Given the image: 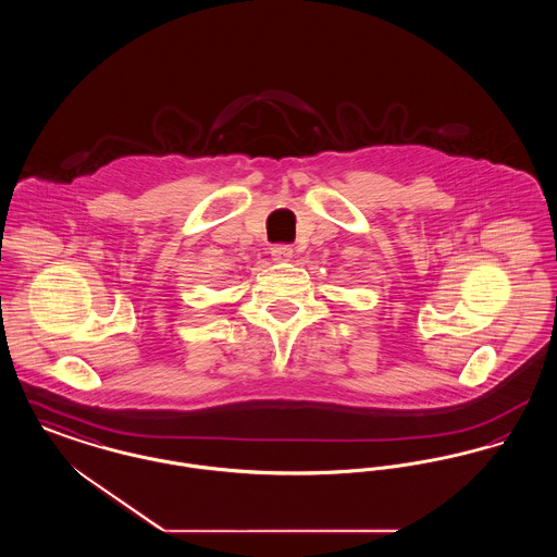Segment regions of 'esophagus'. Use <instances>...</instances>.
<instances>
[{"instance_id": "esophagus-1", "label": "esophagus", "mask_w": 557, "mask_h": 557, "mask_svg": "<svg viewBox=\"0 0 557 557\" xmlns=\"http://www.w3.org/2000/svg\"><path fill=\"white\" fill-rule=\"evenodd\" d=\"M292 257H294V250L286 244H280V246L271 248V259L275 263H286V261H290Z\"/></svg>"}]
</instances>
